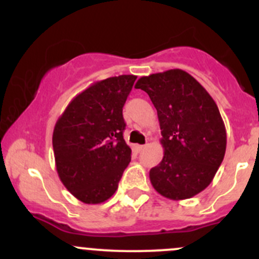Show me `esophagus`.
<instances>
[{
	"mask_svg": "<svg viewBox=\"0 0 259 259\" xmlns=\"http://www.w3.org/2000/svg\"><path fill=\"white\" fill-rule=\"evenodd\" d=\"M144 148H145V145H135V149H137L138 151H142Z\"/></svg>",
	"mask_w": 259,
	"mask_h": 259,
	"instance_id": "34e87169",
	"label": "esophagus"
}]
</instances>
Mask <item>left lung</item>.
<instances>
[{"label":"left lung","instance_id":"1","mask_svg":"<svg viewBox=\"0 0 259 259\" xmlns=\"http://www.w3.org/2000/svg\"><path fill=\"white\" fill-rule=\"evenodd\" d=\"M135 89L144 90L155 106L163 137V160L149 173L154 189L173 200L194 197L210 184L226 154L218 106L180 69L140 77Z\"/></svg>","mask_w":259,"mask_h":259}]
</instances>
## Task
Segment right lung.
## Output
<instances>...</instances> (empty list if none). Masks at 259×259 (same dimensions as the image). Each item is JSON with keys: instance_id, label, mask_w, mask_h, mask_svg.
I'll use <instances>...</instances> for the list:
<instances>
[{"instance_id": "right-lung-1", "label": "right lung", "mask_w": 259, "mask_h": 259, "mask_svg": "<svg viewBox=\"0 0 259 259\" xmlns=\"http://www.w3.org/2000/svg\"><path fill=\"white\" fill-rule=\"evenodd\" d=\"M137 76L98 81L72 99L52 135L62 184L86 204H99L116 192L132 149L125 143L122 106Z\"/></svg>"}]
</instances>
